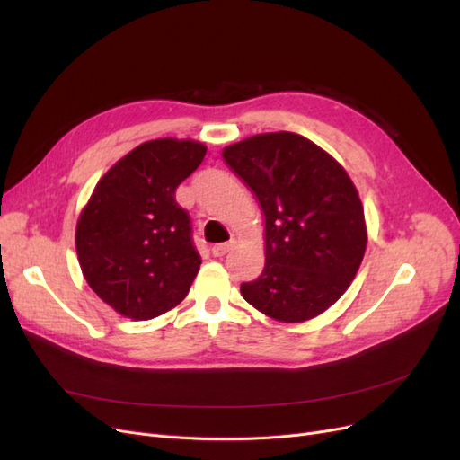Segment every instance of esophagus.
<instances>
[{"mask_svg":"<svg viewBox=\"0 0 460 460\" xmlns=\"http://www.w3.org/2000/svg\"><path fill=\"white\" fill-rule=\"evenodd\" d=\"M234 240H230V242H226V243H218V245H213V249H211V253L215 255V257H225L230 249L234 247Z\"/></svg>","mask_w":460,"mask_h":460,"instance_id":"34e87169","label":"esophagus"}]
</instances>
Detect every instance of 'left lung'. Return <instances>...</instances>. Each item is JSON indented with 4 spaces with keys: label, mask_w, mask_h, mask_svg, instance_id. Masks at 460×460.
Listing matches in <instances>:
<instances>
[{
    "label": "left lung",
    "mask_w": 460,
    "mask_h": 460,
    "mask_svg": "<svg viewBox=\"0 0 460 460\" xmlns=\"http://www.w3.org/2000/svg\"><path fill=\"white\" fill-rule=\"evenodd\" d=\"M264 215V269L243 299L278 323H305L351 286L367 252L365 208L330 153L294 132L257 134L222 149Z\"/></svg>",
    "instance_id": "obj_1"
}]
</instances>
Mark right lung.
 <instances>
[{
  "label": "right lung",
  "instance_id": "right-lung-1",
  "mask_svg": "<svg viewBox=\"0 0 460 460\" xmlns=\"http://www.w3.org/2000/svg\"><path fill=\"white\" fill-rule=\"evenodd\" d=\"M205 153L196 140L144 142L111 166L82 208L75 235L82 274L119 314L149 320L188 296L201 257L174 193Z\"/></svg>",
  "mask_w": 460,
  "mask_h": 460
}]
</instances>
